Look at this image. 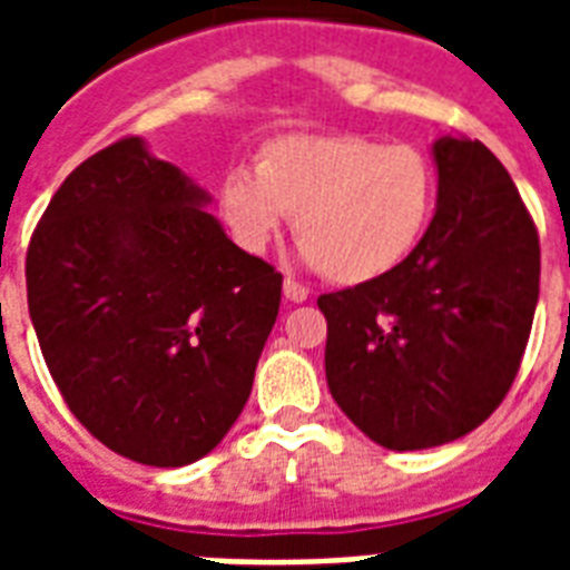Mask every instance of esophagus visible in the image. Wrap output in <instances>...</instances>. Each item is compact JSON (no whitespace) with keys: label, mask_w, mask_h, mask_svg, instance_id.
I'll list each match as a JSON object with an SVG mask.
<instances>
[{"label":"esophagus","mask_w":570,"mask_h":570,"mask_svg":"<svg viewBox=\"0 0 570 570\" xmlns=\"http://www.w3.org/2000/svg\"><path fill=\"white\" fill-rule=\"evenodd\" d=\"M284 295L289 298V302H307V295H311V289L304 284H298V281H293V277H286L284 281Z\"/></svg>","instance_id":"esophagus-1"}]
</instances>
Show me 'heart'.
Returning <instances> with one entry per match:
<instances>
[{
  "mask_svg": "<svg viewBox=\"0 0 570 570\" xmlns=\"http://www.w3.org/2000/svg\"><path fill=\"white\" fill-rule=\"evenodd\" d=\"M218 209L248 250L266 248L295 215L304 259L334 284L355 286L414 250L434 209V171L411 145L352 132L281 136L263 145L254 174L224 177Z\"/></svg>",
  "mask_w": 570,
  "mask_h": 570,
  "instance_id": "b5f03b06",
  "label": "heart"
}]
</instances>
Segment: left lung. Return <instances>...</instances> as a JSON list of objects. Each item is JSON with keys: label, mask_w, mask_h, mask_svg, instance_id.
Returning <instances> with one entry per match:
<instances>
[{"label": "left lung", "mask_w": 570, "mask_h": 570, "mask_svg": "<svg viewBox=\"0 0 570 570\" xmlns=\"http://www.w3.org/2000/svg\"><path fill=\"white\" fill-rule=\"evenodd\" d=\"M438 209L393 272L320 295L325 375L343 414L387 450H429L485 423L521 370L539 304V230L482 141L441 138Z\"/></svg>", "instance_id": "left-lung-1"}]
</instances>
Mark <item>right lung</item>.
Segmentation results:
<instances>
[{
	"instance_id": "1",
	"label": "right lung",
	"mask_w": 570,
	"mask_h": 570,
	"mask_svg": "<svg viewBox=\"0 0 570 570\" xmlns=\"http://www.w3.org/2000/svg\"><path fill=\"white\" fill-rule=\"evenodd\" d=\"M141 138L70 171L26 250L29 313L70 414L124 459L183 468L250 396L284 275L224 236Z\"/></svg>"
}]
</instances>
